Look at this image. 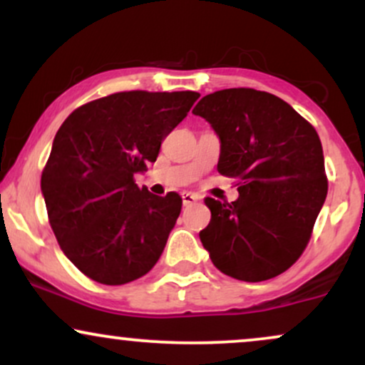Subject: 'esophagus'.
<instances>
[{"mask_svg":"<svg viewBox=\"0 0 365 365\" xmlns=\"http://www.w3.org/2000/svg\"><path fill=\"white\" fill-rule=\"evenodd\" d=\"M182 200H183V206H192V204H195L197 200H199V195L190 194V192H183Z\"/></svg>","mask_w":365,"mask_h":365,"instance_id":"esophagus-1","label":"esophagus"}]
</instances>
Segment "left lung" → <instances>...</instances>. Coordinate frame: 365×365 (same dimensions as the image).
I'll return each mask as SVG.
<instances>
[{"instance_id":"1","label":"left lung","mask_w":365,"mask_h":365,"mask_svg":"<svg viewBox=\"0 0 365 365\" xmlns=\"http://www.w3.org/2000/svg\"><path fill=\"white\" fill-rule=\"evenodd\" d=\"M220 137L217 171L240 178L238 199L211 197V221L199 233L221 273L264 282L287 271L307 247L328 180L319 135L269 92L225 89L194 108Z\"/></svg>"}]
</instances>
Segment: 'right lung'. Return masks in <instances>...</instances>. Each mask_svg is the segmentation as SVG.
<instances>
[{
    "label": "right lung",
    "mask_w": 365,
    "mask_h": 365,
    "mask_svg": "<svg viewBox=\"0 0 365 365\" xmlns=\"http://www.w3.org/2000/svg\"><path fill=\"white\" fill-rule=\"evenodd\" d=\"M199 92H116L83 104L53 140L41 177L58 244L83 274L123 284L149 273L182 211V197L137 187L161 140Z\"/></svg>",
    "instance_id": "obj_1"
}]
</instances>
